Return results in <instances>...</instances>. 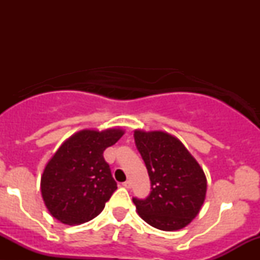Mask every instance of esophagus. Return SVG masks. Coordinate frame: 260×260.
I'll list each match as a JSON object with an SVG mask.
<instances>
[{"label":"esophagus","instance_id":"esophagus-1","mask_svg":"<svg viewBox=\"0 0 260 260\" xmlns=\"http://www.w3.org/2000/svg\"><path fill=\"white\" fill-rule=\"evenodd\" d=\"M123 187L124 188H131V187H132V183H131V181L123 182Z\"/></svg>","mask_w":260,"mask_h":260}]
</instances>
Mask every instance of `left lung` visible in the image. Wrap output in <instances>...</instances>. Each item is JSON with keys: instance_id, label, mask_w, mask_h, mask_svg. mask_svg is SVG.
Returning a JSON list of instances; mask_svg holds the SVG:
<instances>
[{"instance_id": "8db88e82", "label": "left lung", "mask_w": 260, "mask_h": 260, "mask_svg": "<svg viewBox=\"0 0 260 260\" xmlns=\"http://www.w3.org/2000/svg\"><path fill=\"white\" fill-rule=\"evenodd\" d=\"M134 140L151 182L147 198H133L137 213L162 231L186 228L198 215L207 194L201 165L181 140L168 132L136 129Z\"/></svg>"}]
</instances>
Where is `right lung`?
<instances>
[{
    "label": "right lung",
    "mask_w": 260,
    "mask_h": 260,
    "mask_svg": "<svg viewBox=\"0 0 260 260\" xmlns=\"http://www.w3.org/2000/svg\"><path fill=\"white\" fill-rule=\"evenodd\" d=\"M124 134L121 128L83 129L64 140L45 166L41 196L50 214L66 225L98 216L117 189L104 151Z\"/></svg>",
    "instance_id": "1"
}]
</instances>
